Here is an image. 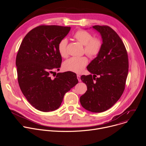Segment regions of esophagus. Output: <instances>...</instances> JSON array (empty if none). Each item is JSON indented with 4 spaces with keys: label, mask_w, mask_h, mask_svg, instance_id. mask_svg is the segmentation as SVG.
Segmentation results:
<instances>
[{
    "label": "esophagus",
    "mask_w": 146,
    "mask_h": 146,
    "mask_svg": "<svg viewBox=\"0 0 146 146\" xmlns=\"http://www.w3.org/2000/svg\"><path fill=\"white\" fill-rule=\"evenodd\" d=\"M77 79H78V81H79V82H81V78H80V75H77Z\"/></svg>",
    "instance_id": "esophagus-1"
}]
</instances>
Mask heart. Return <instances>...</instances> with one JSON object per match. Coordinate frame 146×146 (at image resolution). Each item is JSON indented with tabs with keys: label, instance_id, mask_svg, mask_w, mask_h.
Instances as JSON below:
<instances>
[{
	"label": "heart",
	"instance_id": "b5f03b06",
	"mask_svg": "<svg viewBox=\"0 0 146 146\" xmlns=\"http://www.w3.org/2000/svg\"><path fill=\"white\" fill-rule=\"evenodd\" d=\"M74 37L84 46L85 53L90 57H95L100 52L102 41L98 37H94L92 34L88 31L80 29L74 35ZM68 43L66 38H62L58 44V51L62 57L68 56ZM88 60L86 56H73L65 60L63 64V68L66 71L81 73L88 64Z\"/></svg>",
	"mask_w": 146,
	"mask_h": 146
}]
</instances>
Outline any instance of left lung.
Here are the masks:
<instances>
[{"label": "left lung", "mask_w": 146, "mask_h": 146, "mask_svg": "<svg viewBox=\"0 0 146 146\" xmlns=\"http://www.w3.org/2000/svg\"><path fill=\"white\" fill-rule=\"evenodd\" d=\"M92 28L100 33L102 47L99 54L87 67L93 76L90 74L81 77L87 86V91L81 96L80 101L85 109L101 113L111 108L123 94L129 62L126 48L112 28L100 25Z\"/></svg>", "instance_id": "8db88e82"}]
</instances>
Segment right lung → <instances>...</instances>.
I'll return each mask as SVG.
<instances>
[{"label": "right lung", "mask_w": 146, "mask_h": 146, "mask_svg": "<svg viewBox=\"0 0 146 146\" xmlns=\"http://www.w3.org/2000/svg\"><path fill=\"white\" fill-rule=\"evenodd\" d=\"M70 28L40 25L28 32L20 45L15 62L18 84L27 100L38 110L58 109L65 94L78 82L72 72L58 73L55 78L50 76L53 70H59L62 57L58 44Z\"/></svg>", "instance_id": "obj_1"}]
</instances>
